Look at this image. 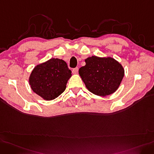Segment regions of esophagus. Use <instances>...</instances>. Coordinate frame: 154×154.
<instances>
[{
  "instance_id": "esophagus-1",
  "label": "esophagus",
  "mask_w": 154,
  "mask_h": 154,
  "mask_svg": "<svg viewBox=\"0 0 154 154\" xmlns=\"http://www.w3.org/2000/svg\"><path fill=\"white\" fill-rule=\"evenodd\" d=\"M78 71H79V68H78V67L74 68L73 69V71H72V72H73V74H77L78 73Z\"/></svg>"
}]
</instances>
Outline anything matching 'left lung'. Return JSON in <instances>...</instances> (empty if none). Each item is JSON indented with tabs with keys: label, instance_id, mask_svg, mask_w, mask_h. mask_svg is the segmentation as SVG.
Returning <instances> with one entry per match:
<instances>
[{
	"label": "left lung",
	"instance_id": "obj_1",
	"mask_svg": "<svg viewBox=\"0 0 154 154\" xmlns=\"http://www.w3.org/2000/svg\"><path fill=\"white\" fill-rule=\"evenodd\" d=\"M79 73L90 92L99 96L112 94L118 89L124 76L122 65L111 57L92 56L85 60Z\"/></svg>",
	"mask_w": 154,
	"mask_h": 154
}]
</instances>
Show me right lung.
Segmentation results:
<instances>
[{
	"label": "right lung",
	"instance_id": "1",
	"mask_svg": "<svg viewBox=\"0 0 154 154\" xmlns=\"http://www.w3.org/2000/svg\"><path fill=\"white\" fill-rule=\"evenodd\" d=\"M71 71L62 59H51L38 65L29 77L32 91L45 100H53L65 91Z\"/></svg>",
	"mask_w": 154,
	"mask_h": 154
}]
</instances>
